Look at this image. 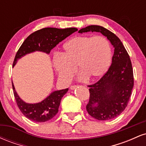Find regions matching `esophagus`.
<instances>
[{"mask_svg": "<svg viewBox=\"0 0 146 146\" xmlns=\"http://www.w3.org/2000/svg\"><path fill=\"white\" fill-rule=\"evenodd\" d=\"M78 87V86H76V85H74V86H71V87H70V88H71V90H74L75 89V88Z\"/></svg>", "mask_w": 146, "mask_h": 146, "instance_id": "34e87169", "label": "esophagus"}]
</instances>
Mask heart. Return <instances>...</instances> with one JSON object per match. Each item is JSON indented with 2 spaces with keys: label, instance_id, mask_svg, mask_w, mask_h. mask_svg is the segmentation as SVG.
I'll return each instance as SVG.
<instances>
[{
  "label": "heart",
  "instance_id": "obj_1",
  "mask_svg": "<svg viewBox=\"0 0 146 146\" xmlns=\"http://www.w3.org/2000/svg\"><path fill=\"white\" fill-rule=\"evenodd\" d=\"M111 59V46L105 37L80 36L66 42L62 55L53 56L52 62L60 80L68 83L77 71L76 65L82 71L80 80H96L106 73Z\"/></svg>",
  "mask_w": 146,
  "mask_h": 146
}]
</instances>
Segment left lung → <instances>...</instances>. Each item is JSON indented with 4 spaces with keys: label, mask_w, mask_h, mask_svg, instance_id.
<instances>
[{
    "label": "left lung",
    "mask_w": 146,
    "mask_h": 146,
    "mask_svg": "<svg viewBox=\"0 0 146 146\" xmlns=\"http://www.w3.org/2000/svg\"><path fill=\"white\" fill-rule=\"evenodd\" d=\"M100 32L109 40L114 54L108 71L93 84L88 85L90 98L88 113L98 120H109L119 115L128 106L134 86L131 60L121 41L116 35L99 25L82 28L79 33Z\"/></svg>",
    "instance_id": "8db88e82"
}]
</instances>
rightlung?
<instances>
[{
    "instance_id": "right-lung-1",
    "label": "right lung",
    "mask_w": 146,
    "mask_h": 146,
    "mask_svg": "<svg viewBox=\"0 0 146 146\" xmlns=\"http://www.w3.org/2000/svg\"><path fill=\"white\" fill-rule=\"evenodd\" d=\"M78 31L77 28L66 29L46 27L30 34L23 42L15 56L13 66L17 60L28 53L38 51L49 53L58 43ZM14 95L18 108L29 119L36 122H45L51 119L58 113L62 97L68 88L53 91L46 99L36 104H28L22 100L15 90L12 82Z\"/></svg>"
}]
</instances>
